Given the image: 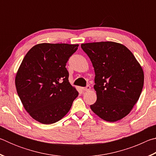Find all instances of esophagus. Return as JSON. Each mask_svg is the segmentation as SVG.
I'll use <instances>...</instances> for the list:
<instances>
[{"label":"esophagus","instance_id":"1","mask_svg":"<svg viewBox=\"0 0 156 156\" xmlns=\"http://www.w3.org/2000/svg\"><path fill=\"white\" fill-rule=\"evenodd\" d=\"M90 89H91V87L89 86V84H87V85L86 87H84V88H83V91H89V90H90Z\"/></svg>","mask_w":156,"mask_h":156}]
</instances>
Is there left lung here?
<instances>
[{
    "label": "left lung",
    "instance_id": "1",
    "mask_svg": "<svg viewBox=\"0 0 156 156\" xmlns=\"http://www.w3.org/2000/svg\"><path fill=\"white\" fill-rule=\"evenodd\" d=\"M95 71L97 100L90 105L100 118L115 122L128 115L138 101L144 73L135 56L123 44L114 42L84 43Z\"/></svg>",
    "mask_w": 156,
    "mask_h": 156
}]
</instances>
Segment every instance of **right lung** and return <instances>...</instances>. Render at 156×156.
I'll use <instances>...</instances> for the list:
<instances>
[{
	"instance_id": "right-lung-1",
	"label": "right lung",
	"mask_w": 156,
	"mask_h": 156,
	"mask_svg": "<svg viewBox=\"0 0 156 156\" xmlns=\"http://www.w3.org/2000/svg\"><path fill=\"white\" fill-rule=\"evenodd\" d=\"M78 44L42 43L34 46L16 76L18 96L34 120L50 125L64 117L78 92L69 83L66 68Z\"/></svg>"
}]
</instances>
